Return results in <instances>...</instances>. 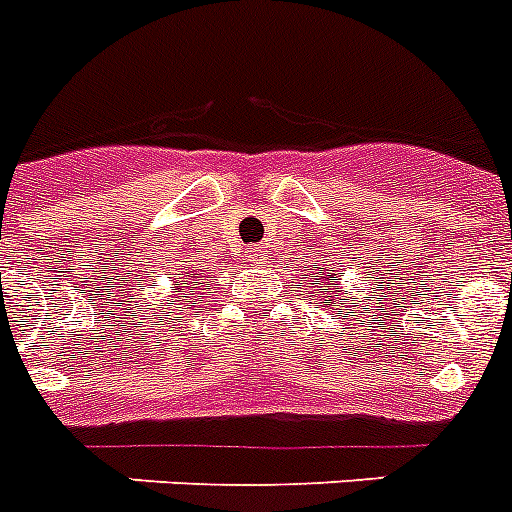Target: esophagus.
Returning a JSON list of instances; mask_svg holds the SVG:
<instances>
[{
	"label": "esophagus",
	"mask_w": 512,
	"mask_h": 512,
	"mask_svg": "<svg viewBox=\"0 0 512 512\" xmlns=\"http://www.w3.org/2000/svg\"><path fill=\"white\" fill-rule=\"evenodd\" d=\"M247 257H250L252 262H260L262 257H265V250H262L260 244H252V247H247Z\"/></svg>",
	"instance_id": "obj_1"
}]
</instances>
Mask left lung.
Here are the masks:
<instances>
[{
	"label": "left lung",
	"mask_w": 512,
	"mask_h": 512,
	"mask_svg": "<svg viewBox=\"0 0 512 512\" xmlns=\"http://www.w3.org/2000/svg\"><path fill=\"white\" fill-rule=\"evenodd\" d=\"M311 281H314V286L317 288V296H319V304H327L332 306L335 301H340V278L337 275H324V268L317 270V273H311Z\"/></svg>",
	"instance_id": "left-lung-1"
}]
</instances>
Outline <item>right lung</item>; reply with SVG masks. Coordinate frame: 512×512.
I'll list each match as a JSON object with an SVG mask.
<instances>
[{"label": "right lung", "instance_id": "add662e5", "mask_svg": "<svg viewBox=\"0 0 512 512\" xmlns=\"http://www.w3.org/2000/svg\"><path fill=\"white\" fill-rule=\"evenodd\" d=\"M177 275H180L182 281H177V283H175V299H180V301H188V299H190V293H183L182 297H180L179 294L182 291H193V288L198 286V283H195V281H198V273H188V275L177 273ZM177 290H180L181 292L177 294ZM177 309H180V306H177Z\"/></svg>", "mask_w": 512, "mask_h": 512}]
</instances>
